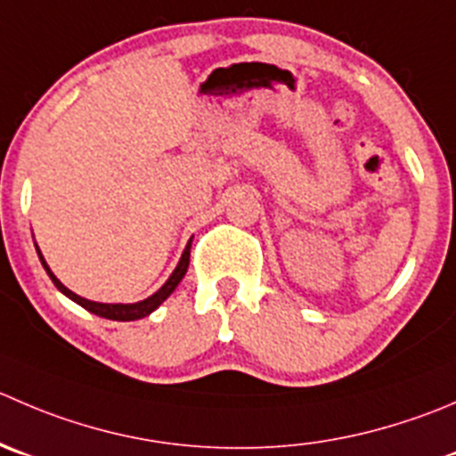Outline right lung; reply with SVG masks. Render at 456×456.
I'll list each match as a JSON object with an SVG mask.
<instances>
[{"label":"right lung","mask_w":456,"mask_h":456,"mask_svg":"<svg viewBox=\"0 0 456 456\" xmlns=\"http://www.w3.org/2000/svg\"><path fill=\"white\" fill-rule=\"evenodd\" d=\"M35 249H37L39 260H42L44 269H46V273L51 276L53 285H55L57 289L66 296V298H70L73 303L82 305V307L88 309L91 314H97V316H102V318H109V321H138V318H144V316H149L151 312H156V309L160 307V305L165 303L171 294H174L175 287L180 285V281H183L184 273H187V267H189V249H191V240H189L187 247H184L183 258H180V263L175 265V269H174V273L169 276V281H167L165 285L156 291V294H151L149 298H144V300H138V303H95V300L82 298V296H77L75 291H70L66 285H61L60 278H57L55 273L51 272V267L46 265V260H44L42 251H39L37 245H35Z\"/></svg>","instance_id":"obj_1"}]
</instances>
